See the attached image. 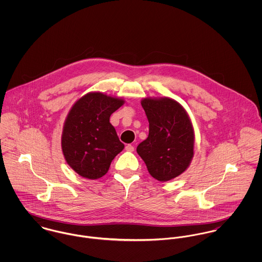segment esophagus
Masks as SVG:
<instances>
[{
	"mask_svg": "<svg viewBox=\"0 0 262 262\" xmlns=\"http://www.w3.org/2000/svg\"><path fill=\"white\" fill-rule=\"evenodd\" d=\"M125 149L127 150V151H129V152H132V151H134V146L131 145V144H128V145L125 147Z\"/></svg>",
	"mask_w": 262,
	"mask_h": 262,
	"instance_id": "obj_1",
	"label": "esophagus"
}]
</instances>
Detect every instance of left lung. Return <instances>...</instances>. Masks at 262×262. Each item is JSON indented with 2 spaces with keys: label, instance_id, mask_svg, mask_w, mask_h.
Returning <instances> with one entry per match:
<instances>
[{
  "label": "left lung",
  "instance_id": "8db88e82",
  "mask_svg": "<svg viewBox=\"0 0 262 262\" xmlns=\"http://www.w3.org/2000/svg\"><path fill=\"white\" fill-rule=\"evenodd\" d=\"M149 122L148 137L137 146L151 177L159 182L182 174L193 156L194 133L190 119L177 101L169 98L141 101Z\"/></svg>",
  "mask_w": 262,
  "mask_h": 262
}]
</instances>
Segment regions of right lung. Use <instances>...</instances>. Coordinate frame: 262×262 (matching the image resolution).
Instances as JSON below:
<instances>
[{
	"instance_id": "obj_1",
	"label": "right lung",
	"mask_w": 262,
	"mask_h": 262,
	"mask_svg": "<svg viewBox=\"0 0 262 262\" xmlns=\"http://www.w3.org/2000/svg\"><path fill=\"white\" fill-rule=\"evenodd\" d=\"M124 100L102 93L81 97L64 122L61 148L69 165L80 177L97 180L105 176L115 156L124 149L110 116Z\"/></svg>"
}]
</instances>
